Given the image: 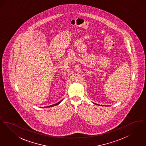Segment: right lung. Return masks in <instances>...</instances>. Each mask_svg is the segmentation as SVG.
<instances>
[{"mask_svg":"<svg viewBox=\"0 0 146 146\" xmlns=\"http://www.w3.org/2000/svg\"><path fill=\"white\" fill-rule=\"evenodd\" d=\"M63 100H62L61 101H60V102H58V103H56V104H52V105H51V106H48V107H53V106H57V105H58V104H60L61 102V101H62Z\"/></svg>","mask_w":146,"mask_h":146,"instance_id":"add662e5","label":"right lung"}]
</instances>
